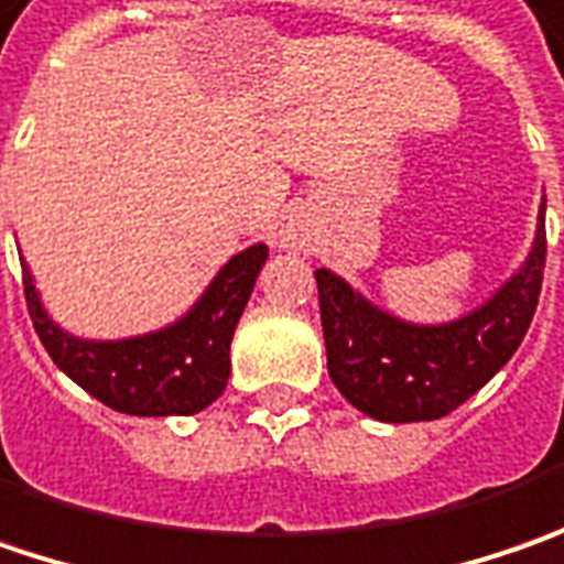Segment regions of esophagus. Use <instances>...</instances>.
<instances>
[{
  "label": "esophagus",
  "instance_id": "esophagus-1",
  "mask_svg": "<svg viewBox=\"0 0 564 564\" xmlns=\"http://www.w3.org/2000/svg\"><path fill=\"white\" fill-rule=\"evenodd\" d=\"M281 242H283V246H286V242H290V239H281Z\"/></svg>",
  "mask_w": 564,
  "mask_h": 564
}]
</instances>
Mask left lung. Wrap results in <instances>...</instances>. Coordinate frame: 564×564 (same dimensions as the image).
Masks as SVG:
<instances>
[{"label":"left lung","instance_id":"left-lung-1","mask_svg":"<svg viewBox=\"0 0 564 564\" xmlns=\"http://www.w3.org/2000/svg\"><path fill=\"white\" fill-rule=\"evenodd\" d=\"M543 214L546 205L524 264L482 306L442 325L404 322L318 268L328 376L337 391L381 423L438 420L474 398L521 347L536 312L546 268Z\"/></svg>","mask_w":564,"mask_h":564}]
</instances>
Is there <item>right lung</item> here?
<instances>
[{
    "instance_id": "obj_1",
    "label": "right lung",
    "mask_w": 564,
    "mask_h": 564,
    "mask_svg": "<svg viewBox=\"0 0 564 564\" xmlns=\"http://www.w3.org/2000/svg\"><path fill=\"white\" fill-rule=\"evenodd\" d=\"M264 261V242L242 249L183 318L122 340H87L59 328L40 303L28 264L24 300L46 354L90 398L129 416H192L227 388L230 340Z\"/></svg>"
}]
</instances>
